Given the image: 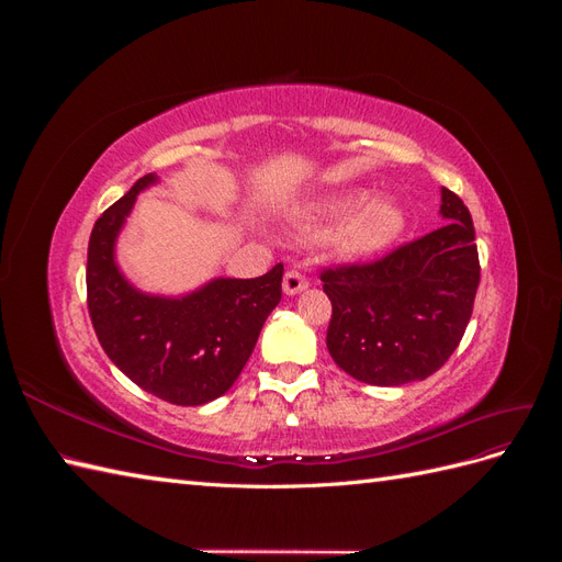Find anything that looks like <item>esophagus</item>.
I'll use <instances>...</instances> for the list:
<instances>
[{"label":"esophagus","mask_w":562,"mask_h":562,"mask_svg":"<svg viewBox=\"0 0 562 562\" xmlns=\"http://www.w3.org/2000/svg\"><path fill=\"white\" fill-rule=\"evenodd\" d=\"M304 288H310V281L304 279L300 271H295V269L285 271V277H283V293L285 295H297L304 291Z\"/></svg>","instance_id":"obj_1"}]
</instances>
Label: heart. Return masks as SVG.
<instances>
[{"mask_svg":"<svg viewBox=\"0 0 562 562\" xmlns=\"http://www.w3.org/2000/svg\"><path fill=\"white\" fill-rule=\"evenodd\" d=\"M368 201V192L351 190L321 201L300 220L297 236L314 239L335 232L333 241L345 258H370L389 248L407 225V215L396 199Z\"/></svg>","mask_w":562,"mask_h":562,"instance_id":"1","label":"heart"}]
</instances>
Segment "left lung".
Returning a JSON list of instances; mask_svg holds the SVG:
<instances>
[{
  "label": "left lung",
  "instance_id": "left-lung-1",
  "mask_svg": "<svg viewBox=\"0 0 562 562\" xmlns=\"http://www.w3.org/2000/svg\"><path fill=\"white\" fill-rule=\"evenodd\" d=\"M446 225L382 260L321 271L333 316L326 345L353 380L398 386L427 380L464 337L481 281L473 220L440 190Z\"/></svg>",
  "mask_w": 562,
  "mask_h": 562
}]
</instances>
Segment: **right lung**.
Instances as JSON below:
<instances>
[{
	"instance_id": "add662e5",
	"label": "right lung",
	"mask_w": 562,
	"mask_h": 562,
	"mask_svg": "<svg viewBox=\"0 0 562 562\" xmlns=\"http://www.w3.org/2000/svg\"><path fill=\"white\" fill-rule=\"evenodd\" d=\"M155 182V173L143 176L95 220L87 260L89 316L100 347L131 382L173 405H203L241 375L281 300L283 265L258 279H213L182 297L140 293L119 271L114 244L135 196Z\"/></svg>"
}]
</instances>
